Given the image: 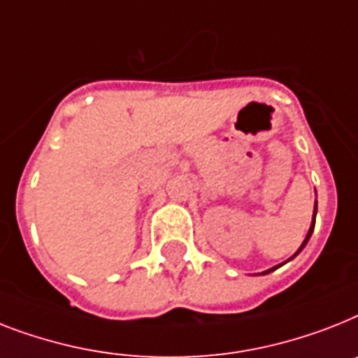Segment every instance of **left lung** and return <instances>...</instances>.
Returning a JSON list of instances; mask_svg holds the SVG:
<instances>
[{
  "mask_svg": "<svg viewBox=\"0 0 358 358\" xmlns=\"http://www.w3.org/2000/svg\"><path fill=\"white\" fill-rule=\"evenodd\" d=\"M315 222H316V202H315V213H313V222H310V228H309V231H307V235H305V239H303V243H301V246L300 248H298V252H296L294 255H292V257H290V259H294L296 255L300 254L301 250L305 248V245H307V243H309V239H310V235H313V229H315ZM289 259V261H290ZM285 263H287V261H285ZM285 263H281V264H285ZM281 264H278V266H272V268H268V270H264L263 274H268V272H274L275 268H280Z\"/></svg>",
  "mask_w": 358,
  "mask_h": 358,
  "instance_id": "left-lung-1",
  "label": "left lung"
}]
</instances>
